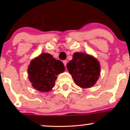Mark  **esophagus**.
Masks as SVG:
<instances>
[{
  "instance_id": "esophagus-1",
  "label": "esophagus",
  "mask_w": 130,
  "mask_h": 130,
  "mask_svg": "<svg viewBox=\"0 0 130 130\" xmlns=\"http://www.w3.org/2000/svg\"><path fill=\"white\" fill-rule=\"evenodd\" d=\"M62 62H63V64H64L65 66L67 65V60H63V61H62Z\"/></svg>"
}]
</instances>
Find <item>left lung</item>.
<instances>
[{"label":"left lung","instance_id":"1","mask_svg":"<svg viewBox=\"0 0 130 130\" xmlns=\"http://www.w3.org/2000/svg\"><path fill=\"white\" fill-rule=\"evenodd\" d=\"M76 84L89 88L95 84L100 74V65L97 59L84 53H74L67 65Z\"/></svg>","mask_w":130,"mask_h":130}]
</instances>
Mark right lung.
Here are the masks:
<instances>
[{"label":"right lung","instance_id":"right-lung-1","mask_svg":"<svg viewBox=\"0 0 130 130\" xmlns=\"http://www.w3.org/2000/svg\"><path fill=\"white\" fill-rule=\"evenodd\" d=\"M27 71L32 86L38 91L48 92L54 87L57 76L65 71V67L52 55L42 53L31 61Z\"/></svg>","mask_w":130,"mask_h":130}]
</instances>
